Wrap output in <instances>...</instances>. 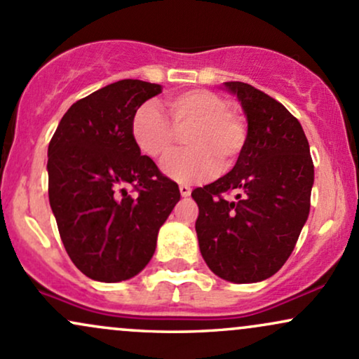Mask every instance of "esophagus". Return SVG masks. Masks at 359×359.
<instances>
[{
	"label": "esophagus",
	"instance_id": "34e87169",
	"mask_svg": "<svg viewBox=\"0 0 359 359\" xmlns=\"http://www.w3.org/2000/svg\"><path fill=\"white\" fill-rule=\"evenodd\" d=\"M179 191H180V196H182V197H189V196H191L192 189L189 187V185L182 184V185H180V187H179Z\"/></svg>",
	"mask_w": 359,
	"mask_h": 359
}]
</instances>
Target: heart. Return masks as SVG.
Here are the masks:
<instances>
[{"label": "heart", "mask_w": 359, "mask_h": 359, "mask_svg": "<svg viewBox=\"0 0 359 359\" xmlns=\"http://www.w3.org/2000/svg\"><path fill=\"white\" fill-rule=\"evenodd\" d=\"M167 106L170 121L155 102L140 106L131 118V138L143 155L160 160L174 148L177 133L187 131V150L170 155L162 165L168 179L192 184L208 179L216 167L221 172L234 167L245 148L246 128L228 101L196 89L168 97Z\"/></svg>", "instance_id": "b5f03b06"}]
</instances>
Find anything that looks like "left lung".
<instances>
[{
  "label": "left lung",
  "instance_id": "8db88e82",
  "mask_svg": "<svg viewBox=\"0 0 359 359\" xmlns=\"http://www.w3.org/2000/svg\"><path fill=\"white\" fill-rule=\"evenodd\" d=\"M236 96L248 131L231 172L192 192L196 233L214 275L255 283L282 269L311 209L314 163L300 123L283 104L245 82H224ZM236 190V201L222 194Z\"/></svg>",
  "mask_w": 359,
  "mask_h": 359
}]
</instances>
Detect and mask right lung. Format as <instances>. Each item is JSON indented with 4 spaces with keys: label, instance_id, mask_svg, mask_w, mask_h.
Returning a JSON list of instances; mask_svg holds the SVG:
<instances>
[{
    "label": "right lung",
    "instance_id": "obj_1",
    "mask_svg": "<svg viewBox=\"0 0 359 359\" xmlns=\"http://www.w3.org/2000/svg\"><path fill=\"white\" fill-rule=\"evenodd\" d=\"M162 86L123 79L74 102L48 145V201L74 265L96 282L133 278L180 201L131 138V118ZM133 184L138 196L128 194Z\"/></svg>",
    "mask_w": 359,
    "mask_h": 359
}]
</instances>
